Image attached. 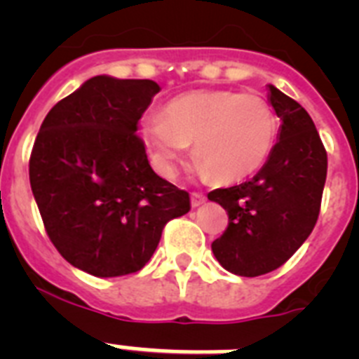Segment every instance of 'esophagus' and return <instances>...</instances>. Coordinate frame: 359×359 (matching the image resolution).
<instances>
[{
	"label": "esophagus",
	"instance_id": "34e87169",
	"mask_svg": "<svg viewBox=\"0 0 359 359\" xmlns=\"http://www.w3.org/2000/svg\"><path fill=\"white\" fill-rule=\"evenodd\" d=\"M205 196L203 194H199V192H192V194H190V203H192V207H199V205H203V203H205Z\"/></svg>",
	"mask_w": 359,
	"mask_h": 359
}]
</instances>
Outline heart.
I'll return each mask as SVG.
<instances>
[{
  "label": "heart",
  "instance_id": "b5f03b06",
  "mask_svg": "<svg viewBox=\"0 0 359 359\" xmlns=\"http://www.w3.org/2000/svg\"><path fill=\"white\" fill-rule=\"evenodd\" d=\"M277 131V116L259 95L198 90L169 100L161 116H145L138 135L161 176L174 172L177 158L192 144L196 169L231 183L261 169Z\"/></svg>",
  "mask_w": 359,
  "mask_h": 359
}]
</instances>
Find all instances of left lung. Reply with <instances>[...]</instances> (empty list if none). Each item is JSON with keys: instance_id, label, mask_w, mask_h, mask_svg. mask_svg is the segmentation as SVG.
Returning <instances> with one entry per match:
<instances>
[{"instance_id": "left-lung-1", "label": "left lung", "mask_w": 359, "mask_h": 359, "mask_svg": "<svg viewBox=\"0 0 359 359\" xmlns=\"http://www.w3.org/2000/svg\"><path fill=\"white\" fill-rule=\"evenodd\" d=\"M269 102L282 126L268 161L250 182L208 194L228 214L212 252L241 277L269 273L302 246L318 219L327 176V152L309 113L275 86Z\"/></svg>"}]
</instances>
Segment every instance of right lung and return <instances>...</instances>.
Instances as JSON below:
<instances>
[{
    "label": "right lung",
    "instance_id": "add662e5",
    "mask_svg": "<svg viewBox=\"0 0 359 359\" xmlns=\"http://www.w3.org/2000/svg\"><path fill=\"white\" fill-rule=\"evenodd\" d=\"M160 86L147 79L86 81L50 109L32 149L30 187L57 252L95 277L140 271L189 192L151 169L138 120Z\"/></svg>",
    "mask_w": 359,
    "mask_h": 359
}]
</instances>
